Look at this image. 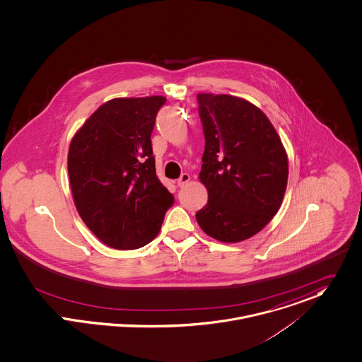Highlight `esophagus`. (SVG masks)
Listing matches in <instances>:
<instances>
[{
  "mask_svg": "<svg viewBox=\"0 0 362 362\" xmlns=\"http://www.w3.org/2000/svg\"><path fill=\"white\" fill-rule=\"evenodd\" d=\"M189 180H190V175L189 173H182V176L176 180V185H177V187H183L186 183H189Z\"/></svg>",
  "mask_w": 362,
  "mask_h": 362,
  "instance_id": "obj_1",
  "label": "esophagus"
}]
</instances>
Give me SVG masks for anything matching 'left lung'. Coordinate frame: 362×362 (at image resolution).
Here are the masks:
<instances>
[{
    "instance_id": "8db88e82",
    "label": "left lung",
    "mask_w": 362,
    "mask_h": 362,
    "mask_svg": "<svg viewBox=\"0 0 362 362\" xmlns=\"http://www.w3.org/2000/svg\"><path fill=\"white\" fill-rule=\"evenodd\" d=\"M205 137L200 180L208 202L201 229L225 243L258 233L278 212L288 176L281 137L265 114L228 94L197 95Z\"/></svg>"
}]
</instances>
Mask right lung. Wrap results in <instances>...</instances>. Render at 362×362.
Returning <instances> with one entry per match:
<instances>
[{"label":"right lung","instance_id":"right-lung-1","mask_svg":"<svg viewBox=\"0 0 362 362\" xmlns=\"http://www.w3.org/2000/svg\"><path fill=\"white\" fill-rule=\"evenodd\" d=\"M166 98H114L71 141L68 172L78 212L107 245L136 250L158 235L175 197L156 172L151 133Z\"/></svg>","mask_w":362,"mask_h":362}]
</instances>
